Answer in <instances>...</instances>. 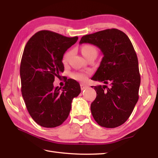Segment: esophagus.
I'll return each instance as SVG.
<instances>
[{
    "instance_id": "1",
    "label": "esophagus",
    "mask_w": 158,
    "mask_h": 158,
    "mask_svg": "<svg viewBox=\"0 0 158 158\" xmlns=\"http://www.w3.org/2000/svg\"><path fill=\"white\" fill-rule=\"evenodd\" d=\"M80 86H81V90H84L85 89H86L87 88H88V85L84 84V83H81V84H80Z\"/></svg>"
}]
</instances>
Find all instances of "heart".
<instances>
[{"mask_svg":"<svg viewBox=\"0 0 158 158\" xmlns=\"http://www.w3.org/2000/svg\"><path fill=\"white\" fill-rule=\"evenodd\" d=\"M81 51L82 54L86 58H88L89 56L94 54V53H97V50L95 47L92 45H88V44L83 45L81 48ZM71 53H72L71 51H68L64 54L63 58H62V62L66 64L69 62L70 57L71 56ZM87 76H88V74L83 72L75 73L73 75L74 79L79 80V81H85V80L87 79Z\"/></svg>","mask_w":158,"mask_h":158,"instance_id":"obj_1","label":"heart"}]
</instances>
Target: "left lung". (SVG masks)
<instances>
[{"label":"left lung","mask_w":158,"mask_h":158,"mask_svg":"<svg viewBox=\"0 0 158 158\" xmlns=\"http://www.w3.org/2000/svg\"><path fill=\"white\" fill-rule=\"evenodd\" d=\"M79 43L94 45L104 55L92 78L105 84L92 86L96 92L90 106L94 119L100 126L108 128L122 125L139 97L140 75L132 43L125 33L111 28L83 36Z\"/></svg>","instance_id":"left-lung-1"}]
</instances>
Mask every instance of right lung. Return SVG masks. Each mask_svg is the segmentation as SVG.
Here are the masks:
<instances>
[{
    "label": "right lung",
    "mask_w": 158,
    "mask_h": 158,
    "mask_svg": "<svg viewBox=\"0 0 158 158\" xmlns=\"http://www.w3.org/2000/svg\"><path fill=\"white\" fill-rule=\"evenodd\" d=\"M77 40V36L41 31L25 46L19 70L22 94L29 114L41 126L61 125L69 117L73 99L81 92L79 83L72 79L62 89L53 84L64 70V53Z\"/></svg>",
    "instance_id": "right-lung-1"
}]
</instances>
